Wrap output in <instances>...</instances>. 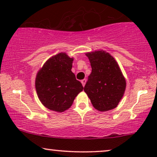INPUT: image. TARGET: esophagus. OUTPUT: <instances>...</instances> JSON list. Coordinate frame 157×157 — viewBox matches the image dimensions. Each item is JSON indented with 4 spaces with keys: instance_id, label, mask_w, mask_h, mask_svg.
Returning a JSON list of instances; mask_svg holds the SVG:
<instances>
[{
    "instance_id": "34e87169",
    "label": "esophagus",
    "mask_w": 157,
    "mask_h": 157,
    "mask_svg": "<svg viewBox=\"0 0 157 157\" xmlns=\"http://www.w3.org/2000/svg\"><path fill=\"white\" fill-rule=\"evenodd\" d=\"M81 82H82V86H85V84H86V79H83V80H81Z\"/></svg>"
}]
</instances>
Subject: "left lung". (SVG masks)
Returning a JSON list of instances; mask_svg holds the SVG:
<instances>
[{
  "label": "left lung",
  "instance_id": "1",
  "mask_svg": "<svg viewBox=\"0 0 157 157\" xmlns=\"http://www.w3.org/2000/svg\"><path fill=\"white\" fill-rule=\"evenodd\" d=\"M91 66L85 92L95 109L107 111L117 106L125 92L126 82L117 63L109 53L98 51L86 54Z\"/></svg>",
  "mask_w": 157,
  "mask_h": 157
}]
</instances>
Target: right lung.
Instances as JSON below:
<instances>
[{
	"label": "right lung",
	"mask_w": 157,
	"mask_h": 157,
	"mask_svg": "<svg viewBox=\"0 0 157 157\" xmlns=\"http://www.w3.org/2000/svg\"><path fill=\"white\" fill-rule=\"evenodd\" d=\"M73 60L65 53H60L46 61L37 73V94L44 105L52 111L63 112L69 109L83 89L71 71Z\"/></svg>",
	"instance_id": "obj_1"
}]
</instances>
